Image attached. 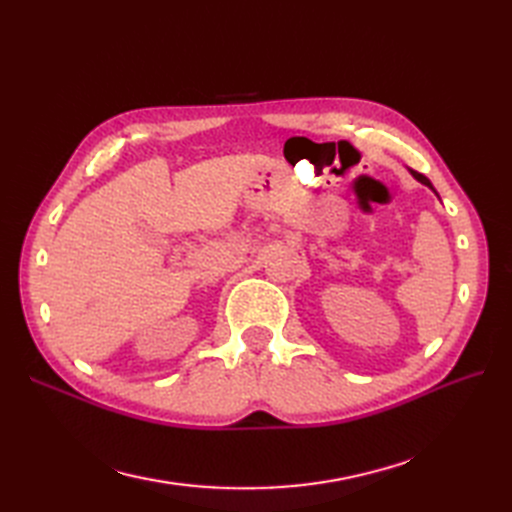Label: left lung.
Masks as SVG:
<instances>
[{
  "label": "left lung",
  "mask_w": 512,
  "mask_h": 512,
  "mask_svg": "<svg viewBox=\"0 0 512 512\" xmlns=\"http://www.w3.org/2000/svg\"><path fill=\"white\" fill-rule=\"evenodd\" d=\"M410 173H412V177H414L416 181H421L423 185H427V188H429V190H433V185H431V181H429V179H427L425 175H421V173H416V170H410ZM433 192H436V190H433ZM436 194H438V192H436Z\"/></svg>",
  "instance_id": "obj_1"
}]
</instances>
